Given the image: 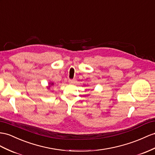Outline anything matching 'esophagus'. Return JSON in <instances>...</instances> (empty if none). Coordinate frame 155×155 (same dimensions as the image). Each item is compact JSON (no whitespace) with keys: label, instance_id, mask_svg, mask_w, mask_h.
Masks as SVG:
<instances>
[{"label":"esophagus","instance_id":"1","mask_svg":"<svg viewBox=\"0 0 155 155\" xmlns=\"http://www.w3.org/2000/svg\"><path fill=\"white\" fill-rule=\"evenodd\" d=\"M76 82H77V81L75 80V79H73V80H69V84H74Z\"/></svg>","mask_w":155,"mask_h":155}]
</instances>
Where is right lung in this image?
<instances>
[{
	"instance_id": "right-lung-1",
	"label": "right lung",
	"mask_w": 155,
	"mask_h": 155,
	"mask_svg": "<svg viewBox=\"0 0 155 155\" xmlns=\"http://www.w3.org/2000/svg\"><path fill=\"white\" fill-rule=\"evenodd\" d=\"M54 84H55V83H54V82H50L48 83V86H46L47 89H48V90H50V87H51V86H54Z\"/></svg>"
}]
</instances>
